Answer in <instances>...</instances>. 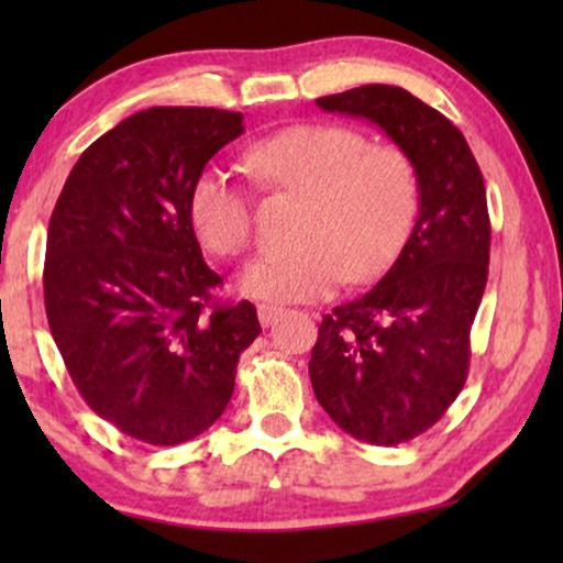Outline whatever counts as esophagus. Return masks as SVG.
<instances>
[{"instance_id":"1","label":"esophagus","mask_w":563,"mask_h":563,"mask_svg":"<svg viewBox=\"0 0 563 563\" xmlns=\"http://www.w3.org/2000/svg\"><path fill=\"white\" fill-rule=\"evenodd\" d=\"M282 314V310L279 307H274V305H258V320H261V325L264 328H268L272 325V322L279 318Z\"/></svg>"}]
</instances>
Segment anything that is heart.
<instances>
[{"label":"heart","instance_id":"heart-1","mask_svg":"<svg viewBox=\"0 0 563 563\" xmlns=\"http://www.w3.org/2000/svg\"><path fill=\"white\" fill-rule=\"evenodd\" d=\"M249 166L266 187L305 197L291 251L266 253L241 276L261 302H312L349 279L374 282L395 264L418 214V174L397 145H374L358 130L305 122L264 137ZM195 233L214 256L233 258L251 245L253 212L228 174H199L189 191Z\"/></svg>","mask_w":563,"mask_h":563}]
</instances>
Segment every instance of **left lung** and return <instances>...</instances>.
I'll use <instances>...</instances> for the list:
<instances>
[{
  "label": "left lung",
  "mask_w": 563,
  "mask_h": 563,
  "mask_svg": "<svg viewBox=\"0 0 563 563\" xmlns=\"http://www.w3.org/2000/svg\"><path fill=\"white\" fill-rule=\"evenodd\" d=\"M318 107L379 125L418 174L402 253L372 291L322 318L310 358L330 420L364 443L397 445L435 426L464 389L489 272L487 189L461 130L410 91L366 84Z\"/></svg>",
  "instance_id": "left-lung-1"
}]
</instances>
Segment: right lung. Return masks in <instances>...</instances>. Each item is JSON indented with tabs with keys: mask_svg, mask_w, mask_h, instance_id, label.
<instances>
[{
	"mask_svg": "<svg viewBox=\"0 0 563 563\" xmlns=\"http://www.w3.org/2000/svg\"><path fill=\"white\" fill-rule=\"evenodd\" d=\"M243 135V114L151 107L76 161L51 214L45 314L91 410L137 441L176 445L225 410L241 353L261 333L251 302H214L189 191Z\"/></svg>",
	"mask_w": 563,
	"mask_h": 563,
	"instance_id": "right-lung-1",
	"label": "right lung"
}]
</instances>
